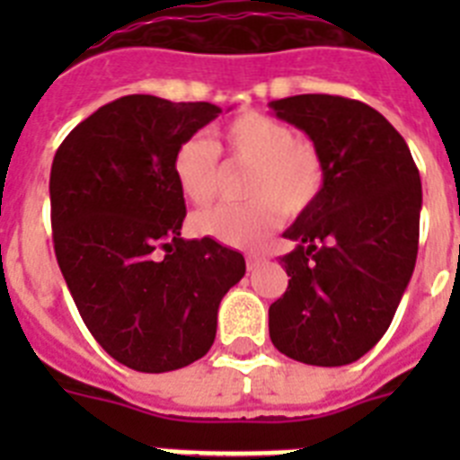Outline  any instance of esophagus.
I'll return each instance as SVG.
<instances>
[{
	"instance_id": "obj_1",
	"label": "esophagus",
	"mask_w": 460,
	"mask_h": 460,
	"mask_svg": "<svg viewBox=\"0 0 460 460\" xmlns=\"http://www.w3.org/2000/svg\"><path fill=\"white\" fill-rule=\"evenodd\" d=\"M260 265H262V258H260V255H246V267H249V271H255Z\"/></svg>"
}]
</instances>
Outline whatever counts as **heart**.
<instances>
[{
  "mask_svg": "<svg viewBox=\"0 0 460 460\" xmlns=\"http://www.w3.org/2000/svg\"><path fill=\"white\" fill-rule=\"evenodd\" d=\"M221 147L230 161L251 165L239 205L198 211L190 226L202 237L230 246H255L279 223V211L299 217L311 209L327 184V165L318 145L296 137L276 117L246 110L221 128ZM172 177L190 205H207L217 193L218 152L200 136L181 140L172 152Z\"/></svg>",
  "mask_w": 460,
  "mask_h": 460,
  "instance_id": "obj_1",
  "label": "heart"
}]
</instances>
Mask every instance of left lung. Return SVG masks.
I'll use <instances>...</instances> for the list:
<instances>
[{
    "label": "left lung",
    "mask_w": 460,
    "mask_h": 460,
    "mask_svg": "<svg viewBox=\"0 0 460 460\" xmlns=\"http://www.w3.org/2000/svg\"><path fill=\"white\" fill-rule=\"evenodd\" d=\"M324 156L327 184L283 237L288 290L270 306L276 350L345 367L385 336L420 246L421 181L401 133L371 105L329 93L271 101Z\"/></svg>",
    "instance_id": "1"
}]
</instances>
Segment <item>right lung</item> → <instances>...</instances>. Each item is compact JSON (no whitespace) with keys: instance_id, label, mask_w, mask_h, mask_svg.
<instances>
[{"instance_id":"1","label":"right lung","mask_w":460,"mask_h":460,"mask_svg":"<svg viewBox=\"0 0 460 460\" xmlns=\"http://www.w3.org/2000/svg\"><path fill=\"white\" fill-rule=\"evenodd\" d=\"M221 115L211 103L131 93L59 145L50 170L52 242L84 324L112 359L177 371L209 352L218 304L246 271L214 239H181L174 147Z\"/></svg>"}]
</instances>
